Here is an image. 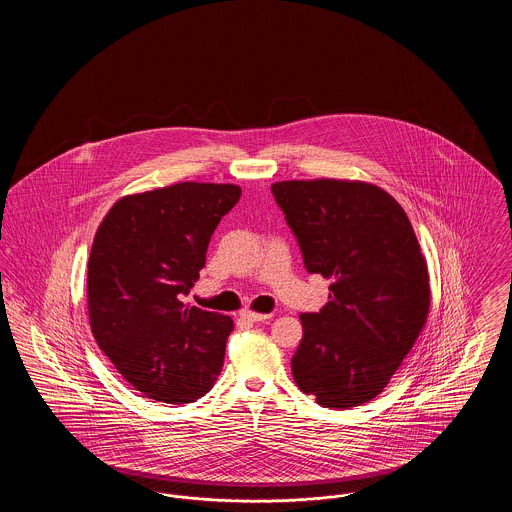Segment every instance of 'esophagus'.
<instances>
[{"mask_svg": "<svg viewBox=\"0 0 512 512\" xmlns=\"http://www.w3.org/2000/svg\"><path fill=\"white\" fill-rule=\"evenodd\" d=\"M270 315H263V313H253V311H242L240 313V320L244 322H263L267 320Z\"/></svg>", "mask_w": 512, "mask_h": 512, "instance_id": "1", "label": "esophagus"}]
</instances>
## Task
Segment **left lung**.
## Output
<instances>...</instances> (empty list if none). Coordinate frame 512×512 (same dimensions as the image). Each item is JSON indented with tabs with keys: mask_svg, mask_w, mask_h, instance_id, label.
Returning <instances> with one entry per match:
<instances>
[{
	"mask_svg": "<svg viewBox=\"0 0 512 512\" xmlns=\"http://www.w3.org/2000/svg\"><path fill=\"white\" fill-rule=\"evenodd\" d=\"M270 190L307 272L332 280L328 303L299 317L293 380L322 407L363 405L388 386L430 311L428 268L411 220L365 182L288 180Z\"/></svg>",
	"mask_w": 512,
	"mask_h": 512,
	"instance_id": "obj_1",
	"label": "left lung"
}]
</instances>
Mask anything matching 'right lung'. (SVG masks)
<instances>
[{"label":"right lung","mask_w":512,"mask_h":512,"mask_svg":"<svg viewBox=\"0 0 512 512\" xmlns=\"http://www.w3.org/2000/svg\"><path fill=\"white\" fill-rule=\"evenodd\" d=\"M234 184L180 182L119 199L88 261L94 338L122 378L149 399L192 403L213 388L232 318L188 307Z\"/></svg>","instance_id":"1"}]
</instances>
